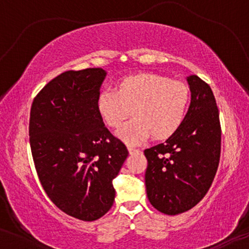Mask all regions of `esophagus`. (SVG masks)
Listing matches in <instances>:
<instances>
[{
    "mask_svg": "<svg viewBox=\"0 0 249 249\" xmlns=\"http://www.w3.org/2000/svg\"><path fill=\"white\" fill-rule=\"evenodd\" d=\"M127 150H128V152H130V154H133V153H139V152H141V151H139L138 148H134V147H132V146H128V147H127Z\"/></svg>",
    "mask_w": 249,
    "mask_h": 249,
    "instance_id": "34e87169",
    "label": "esophagus"
}]
</instances>
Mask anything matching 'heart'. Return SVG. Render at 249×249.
<instances>
[{
  "label": "heart",
  "mask_w": 249,
  "mask_h": 249,
  "mask_svg": "<svg viewBox=\"0 0 249 249\" xmlns=\"http://www.w3.org/2000/svg\"><path fill=\"white\" fill-rule=\"evenodd\" d=\"M190 93L181 82L153 73L131 76L118 90L105 88L99 93L97 108L108 126L118 127L131 113L136 116L117 131L130 144L141 142L152 134L164 139L178 130L186 115Z\"/></svg>",
  "instance_id": "1"
}]
</instances>
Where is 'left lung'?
I'll list each match as a JSON object with an SVG mask.
<instances>
[{
  "label": "left lung",
  "mask_w": 249,
  "mask_h": 249,
  "mask_svg": "<svg viewBox=\"0 0 249 249\" xmlns=\"http://www.w3.org/2000/svg\"><path fill=\"white\" fill-rule=\"evenodd\" d=\"M191 104L181 125L161 144L144 151L147 198L159 212L184 213L206 196L219 166L221 127L212 89L187 77Z\"/></svg>",
  "instance_id": "left-lung-1"
}]
</instances>
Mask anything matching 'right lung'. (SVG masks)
<instances>
[{"label":"right lung","instance_id":"1","mask_svg":"<svg viewBox=\"0 0 249 249\" xmlns=\"http://www.w3.org/2000/svg\"><path fill=\"white\" fill-rule=\"evenodd\" d=\"M102 68L65 71L50 81L30 110V147L45 193L68 215L93 221L115 201L127 148L105 127L97 108Z\"/></svg>","mask_w":249,"mask_h":249}]
</instances>
